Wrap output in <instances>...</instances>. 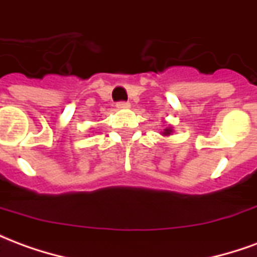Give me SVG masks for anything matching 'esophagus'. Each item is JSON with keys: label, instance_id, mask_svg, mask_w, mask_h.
Segmentation results:
<instances>
[{"label": "esophagus", "instance_id": "1", "mask_svg": "<svg viewBox=\"0 0 257 257\" xmlns=\"http://www.w3.org/2000/svg\"><path fill=\"white\" fill-rule=\"evenodd\" d=\"M129 106H131V104H129L128 101H117V104H115L117 108H128Z\"/></svg>", "mask_w": 257, "mask_h": 257}]
</instances>
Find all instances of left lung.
Here are the masks:
<instances>
[{
  "label": "left lung",
  "instance_id": "left-lung-1",
  "mask_svg": "<svg viewBox=\"0 0 257 257\" xmlns=\"http://www.w3.org/2000/svg\"><path fill=\"white\" fill-rule=\"evenodd\" d=\"M171 132H172V131H171V129L168 128V129H165V132H164V134H165V135H169V134H171Z\"/></svg>",
  "mask_w": 257,
  "mask_h": 257
}]
</instances>
